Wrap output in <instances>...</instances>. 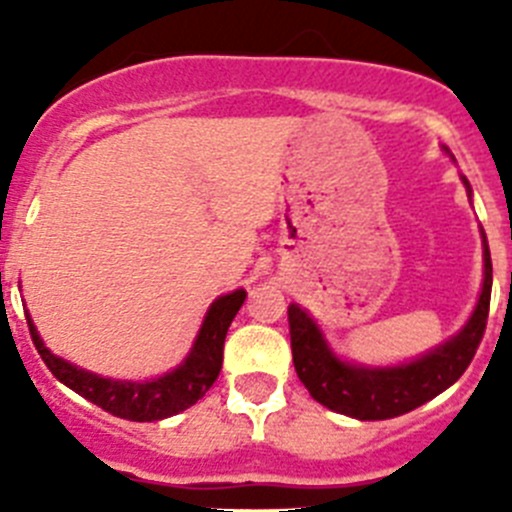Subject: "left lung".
Wrapping results in <instances>:
<instances>
[{
    "mask_svg": "<svg viewBox=\"0 0 512 512\" xmlns=\"http://www.w3.org/2000/svg\"><path fill=\"white\" fill-rule=\"evenodd\" d=\"M490 292L492 261L485 241V284H482L477 310L464 330L423 359L408 366H392V369H364V366H351L336 359L320 336L318 325L307 318V312L297 305H289V341H292V361H295L297 377L320 405L351 415V418L387 420L410 413L423 402L441 395L467 372L485 336Z\"/></svg>",
    "mask_w": 512,
    "mask_h": 512,
    "instance_id": "left-lung-1",
    "label": "left lung"
}]
</instances>
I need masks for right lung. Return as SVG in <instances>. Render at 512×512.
Segmentation results:
<instances>
[{"label":"right lung","instance_id":"right-lung-1","mask_svg":"<svg viewBox=\"0 0 512 512\" xmlns=\"http://www.w3.org/2000/svg\"><path fill=\"white\" fill-rule=\"evenodd\" d=\"M243 300H246V292L235 289L233 295L212 302L187 361L153 382H115V379H104L92 372H84V369H76L74 364L58 359L43 346L33 320H27V325H30V336H33L40 359L45 361V366L51 369L58 382L117 418L151 423V420L169 418V415L187 410L200 397H205V392L215 384L220 366H223L225 336H228L230 323H233L235 312L241 310Z\"/></svg>","mask_w":512,"mask_h":512}]
</instances>
